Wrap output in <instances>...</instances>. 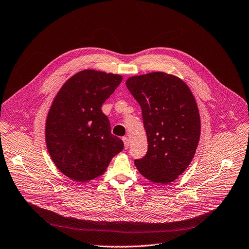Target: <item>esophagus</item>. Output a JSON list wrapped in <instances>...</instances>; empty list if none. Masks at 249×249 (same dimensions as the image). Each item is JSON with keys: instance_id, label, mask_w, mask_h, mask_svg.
I'll use <instances>...</instances> for the list:
<instances>
[{"instance_id": "obj_1", "label": "esophagus", "mask_w": 249, "mask_h": 249, "mask_svg": "<svg viewBox=\"0 0 249 249\" xmlns=\"http://www.w3.org/2000/svg\"><path fill=\"white\" fill-rule=\"evenodd\" d=\"M122 140H123V143H124L125 149H128V148H129V139H128L127 137H123Z\"/></svg>"}]
</instances>
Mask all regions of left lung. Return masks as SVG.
Listing matches in <instances>:
<instances>
[{"mask_svg":"<svg viewBox=\"0 0 249 249\" xmlns=\"http://www.w3.org/2000/svg\"><path fill=\"white\" fill-rule=\"evenodd\" d=\"M126 86L142 108L149 144L135 165L152 182L168 184L188 167L198 147L195 97L181 79L163 72L131 77Z\"/></svg>","mask_w":249,"mask_h":249,"instance_id":"obj_1","label":"left lung"}]
</instances>
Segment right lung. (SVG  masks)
Masks as SVG:
<instances>
[{
  "label": "right lung",
  "mask_w": 249,
  "mask_h": 249,
  "mask_svg": "<svg viewBox=\"0 0 249 249\" xmlns=\"http://www.w3.org/2000/svg\"><path fill=\"white\" fill-rule=\"evenodd\" d=\"M122 79L84 70L63 85L52 102L45 126L47 150L57 168L72 180L86 182L102 175L124 148L101 111Z\"/></svg>",
  "instance_id": "obj_1"
}]
</instances>
